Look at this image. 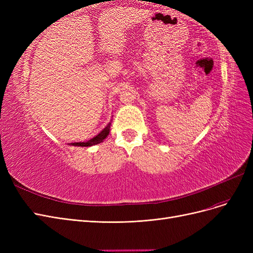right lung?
I'll return each instance as SVG.
<instances>
[{"instance_id": "right-lung-1", "label": "right lung", "mask_w": 253, "mask_h": 253, "mask_svg": "<svg viewBox=\"0 0 253 253\" xmlns=\"http://www.w3.org/2000/svg\"><path fill=\"white\" fill-rule=\"evenodd\" d=\"M110 127H111V121H110V124H108V126H106L100 133H99L96 137H94V138H91L85 142H73L70 144L75 145V147H90V145L101 143L103 141V139L108 137V135L110 133Z\"/></svg>"}]
</instances>
